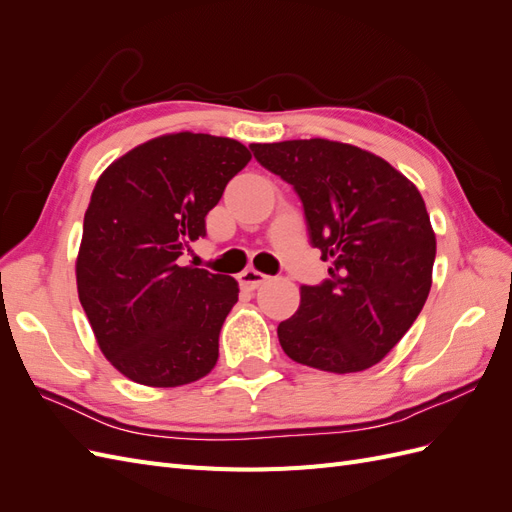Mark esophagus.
Returning <instances> with one entry per match:
<instances>
[{"label": "esophagus", "mask_w": 512, "mask_h": 512, "mask_svg": "<svg viewBox=\"0 0 512 512\" xmlns=\"http://www.w3.org/2000/svg\"><path fill=\"white\" fill-rule=\"evenodd\" d=\"M269 280V277L265 273H260L256 269H245L239 273V284L243 288H250V290H256L258 286H262Z\"/></svg>", "instance_id": "34e87169"}]
</instances>
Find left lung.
Instances as JSON below:
<instances>
[{
	"mask_svg": "<svg viewBox=\"0 0 512 512\" xmlns=\"http://www.w3.org/2000/svg\"><path fill=\"white\" fill-rule=\"evenodd\" d=\"M254 158L299 194L329 280L301 286L277 337L292 361L331 374L369 369L408 333L427 301L436 235L416 185L354 145L254 143Z\"/></svg>",
	"mask_w": 512,
	"mask_h": 512,
	"instance_id": "1",
	"label": "left lung"
}]
</instances>
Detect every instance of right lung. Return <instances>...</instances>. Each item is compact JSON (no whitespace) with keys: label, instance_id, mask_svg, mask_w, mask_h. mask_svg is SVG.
Masks as SVG:
<instances>
[{"label":"right lung","instance_id":"1","mask_svg":"<svg viewBox=\"0 0 512 512\" xmlns=\"http://www.w3.org/2000/svg\"><path fill=\"white\" fill-rule=\"evenodd\" d=\"M252 153L232 138L177 132L100 175L83 222L76 288L102 354L132 382L181 386L218 363L235 277L179 267L207 213Z\"/></svg>","mask_w":512,"mask_h":512}]
</instances>
